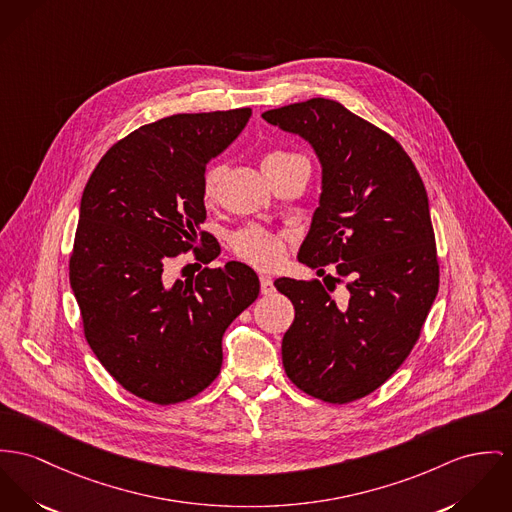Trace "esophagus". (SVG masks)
Returning a JSON list of instances; mask_svg holds the SVG:
<instances>
[{
	"instance_id": "34e87169",
	"label": "esophagus",
	"mask_w": 512,
	"mask_h": 512,
	"mask_svg": "<svg viewBox=\"0 0 512 512\" xmlns=\"http://www.w3.org/2000/svg\"><path fill=\"white\" fill-rule=\"evenodd\" d=\"M259 280H261V292H263V294H271V292L275 290V284H273V278H271V276L261 275Z\"/></svg>"
}]
</instances>
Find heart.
Listing matches in <instances>:
<instances>
[{"mask_svg": "<svg viewBox=\"0 0 512 512\" xmlns=\"http://www.w3.org/2000/svg\"><path fill=\"white\" fill-rule=\"evenodd\" d=\"M294 158H300V156L286 154V152H271L263 158V169L280 165V163ZM222 173H224L222 165H214L206 171V177H204V195L206 197L210 198L214 195ZM234 249H236L239 259L247 261L249 265H253L257 269H275L284 259L282 239L263 228H257V226H249V228L237 232L234 237Z\"/></svg>", "mask_w": 512, "mask_h": 512, "instance_id": "heart-1", "label": "heart"}]
</instances>
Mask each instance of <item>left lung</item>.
Returning a JSON list of instances; mask_svg holds the SVG:
<instances>
[{"mask_svg":"<svg viewBox=\"0 0 512 512\" xmlns=\"http://www.w3.org/2000/svg\"><path fill=\"white\" fill-rule=\"evenodd\" d=\"M304 138L321 165V195L298 261L335 276L276 278L294 304L282 339L286 376L306 394L349 403L378 390L419 339L438 292L425 185L390 134L341 103L315 97L263 113ZM346 284L341 299L334 284Z\"/></svg>","mask_w":512,"mask_h":512,"instance_id":"obj_1","label":"left lung"}]
</instances>
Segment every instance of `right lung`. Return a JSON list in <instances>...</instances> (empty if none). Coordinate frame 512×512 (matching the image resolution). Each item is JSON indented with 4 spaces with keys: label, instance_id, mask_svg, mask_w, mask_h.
Listing matches in <instances>:
<instances>
[{
    "label": "right lung",
    "instance_id": "add662e5",
    "mask_svg": "<svg viewBox=\"0 0 512 512\" xmlns=\"http://www.w3.org/2000/svg\"><path fill=\"white\" fill-rule=\"evenodd\" d=\"M251 109L173 115L140 126L91 173L70 259L89 347L118 384L146 401H185L218 376L228 325L259 296V276L239 261L167 280L179 253L206 243L204 169L249 122Z\"/></svg>",
    "mask_w": 512,
    "mask_h": 512
}]
</instances>
